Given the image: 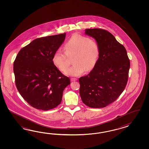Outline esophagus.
<instances>
[{
  "label": "esophagus",
  "instance_id": "esophagus-1",
  "mask_svg": "<svg viewBox=\"0 0 149 149\" xmlns=\"http://www.w3.org/2000/svg\"><path fill=\"white\" fill-rule=\"evenodd\" d=\"M77 78H71V81H77Z\"/></svg>",
  "mask_w": 149,
  "mask_h": 149
}]
</instances>
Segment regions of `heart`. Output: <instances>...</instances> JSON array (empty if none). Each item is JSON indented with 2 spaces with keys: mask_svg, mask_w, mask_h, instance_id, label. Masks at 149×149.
Segmentation results:
<instances>
[{
  "mask_svg": "<svg viewBox=\"0 0 149 149\" xmlns=\"http://www.w3.org/2000/svg\"><path fill=\"white\" fill-rule=\"evenodd\" d=\"M65 52L58 50L54 52L52 62L61 71L64 72L70 64L69 58L73 57V65L65 72L67 75L77 77L85 70L95 68L100 56L99 44L94 39L79 34L73 35L64 45Z\"/></svg>",
  "mask_w": 149,
  "mask_h": 149,
  "instance_id": "heart-1",
  "label": "heart"
}]
</instances>
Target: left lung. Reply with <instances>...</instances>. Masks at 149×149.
Here are the masks:
<instances>
[{
  "label": "left lung",
  "mask_w": 149,
  "mask_h": 149,
  "mask_svg": "<svg viewBox=\"0 0 149 149\" xmlns=\"http://www.w3.org/2000/svg\"><path fill=\"white\" fill-rule=\"evenodd\" d=\"M87 35L99 44L98 62L87 75L79 79L82 102L92 108H102L115 102L127 85L130 61L123 45L110 32L86 29Z\"/></svg>",
  "instance_id": "8db88e82"
}]
</instances>
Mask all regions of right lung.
I'll use <instances>...</instances> for the list:
<instances>
[{
	"label": "right lung",
	"mask_w": 149,
	"mask_h": 149,
	"mask_svg": "<svg viewBox=\"0 0 149 149\" xmlns=\"http://www.w3.org/2000/svg\"><path fill=\"white\" fill-rule=\"evenodd\" d=\"M65 33L37 38L21 49L14 62L19 93L34 108L49 110L60 104L63 91L70 85L53 63L54 52L63 44Z\"/></svg>",
	"instance_id": "right-lung-1"
}]
</instances>
